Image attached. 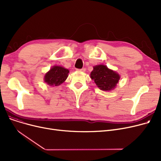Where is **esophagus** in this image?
<instances>
[{"instance_id":"34e87169","label":"esophagus","mask_w":161,"mask_h":161,"mask_svg":"<svg viewBox=\"0 0 161 161\" xmlns=\"http://www.w3.org/2000/svg\"><path fill=\"white\" fill-rule=\"evenodd\" d=\"M78 70L81 71V72H85V71H86V69H85V68H83V69H78Z\"/></svg>"}]
</instances>
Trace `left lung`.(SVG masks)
<instances>
[{
  "label": "left lung",
  "mask_w": 161,
  "mask_h": 161,
  "mask_svg": "<svg viewBox=\"0 0 161 161\" xmlns=\"http://www.w3.org/2000/svg\"><path fill=\"white\" fill-rule=\"evenodd\" d=\"M91 78L101 90L110 91L115 87L120 76L115 72L108 69L106 66L100 64L93 68Z\"/></svg>",
  "instance_id": "8db88e82"
}]
</instances>
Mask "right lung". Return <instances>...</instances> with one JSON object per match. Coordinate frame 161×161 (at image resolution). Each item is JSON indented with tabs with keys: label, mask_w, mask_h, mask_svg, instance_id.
<instances>
[{
	"label": "right lung",
	"mask_w": 161,
	"mask_h": 161,
	"mask_svg": "<svg viewBox=\"0 0 161 161\" xmlns=\"http://www.w3.org/2000/svg\"><path fill=\"white\" fill-rule=\"evenodd\" d=\"M69 73V70L68 69L55 66L45 75L44 81L49 86H58L66 80Z\"/></svg>",
	"instance_id": "add662e5"
}]
</instances>
